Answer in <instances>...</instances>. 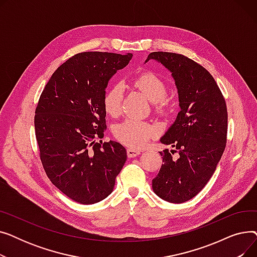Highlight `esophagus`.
Instances as JSON below:
<instances>
[{"label":"esophagus","mask_w":257,"mask_h":257,"mask_svg":"<svg viewBox=\"0 0 257 257\" xmlns=\"http://www.w3.org/2000/svg\"><path fill=\"white\" fill-rule=\"evenodd\" d=\"M141 154V151L138 149H133V148H128L127 149V155L128 157L132 158V157H137Z\"/></svg>","instance_id":"1"}]
</instances>
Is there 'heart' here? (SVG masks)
<instances>
[{
    "label": "heart",
    "mask_w": 257,
    "mask_h": 257,
    "mask_svg": "<svg viewBox=\"0 0 257 257\" xmlns=\"http://www.w3.org/2000/svg\"><path fill=\"white\" fill-rule=\"evenodd\" d=\"M133 86L139 89L144 96L154 104L157 112L161 114L171 113L173 106L166 98L168 87L165 81L151 72H144L133 79ZM123 99V85L115 83L106 91L103 106L105 111L115 116L120 111ZM156 133V128L145 121L137 119H126L117 124L113 129V134L117 141L131 148H142Z\"/></svg>",
    "instance_id": "heart-1"
}]
</instances>
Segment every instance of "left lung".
Here are the masks:
<instances>
[{"label": "left lung", "mask_w": 257, "mask_h": 257, "mask_svg": "<svg viewBox=\"0 0 257 257\" xmlns=\"http://www.w3.org/2000/svg\"><path fill=\"white\" fill-rule=\"evenodd\" d=\"M155 60L171 72L178 90L176 119L160 138L175 150L159 152L163 165L152 180L153 192L171 203H183L201 192L223 155L227 138V108L213 77L203 66L180 54L153 52ZM179 155L173 158L176 150Z\"/></svg>", "instance_id": "obj_1"}]
</instances>
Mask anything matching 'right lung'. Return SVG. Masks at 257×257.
Instances as JSON below:
<instances>
[{"label":"right lung","instance_id":"right-lung-1","mask_svg":"<svg viewBox=\"0 0 257 257\" xmlns=\"http://www.w3.org/2000/svg\"><path fill=\"white\" fill-rule=\"evenodd\" d=\"M132 54L84 52L54 72L34 117L40 159L51 182L80 204L109 196L127 152L117 142H97L107 128L103 106L112 76Z\"/></svg>","mask_w":257,"mask_h":257}]
</instances>
